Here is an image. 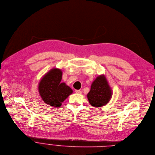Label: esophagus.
<instances>
[{"instance_id":"1","label":"esophagus","mask_w":155,"mask_h":155,"mask_svg":"<svg viewBox=\"0 0 155 155\" xmlns=\"http://www.w3.org/2000/svg\"><path fill=\"white\" fill-rule=\"evenodd\" d=\"M75 91L76 93H78V94H81V91L80 90H76Z\"/></svg>"}]
</instances>
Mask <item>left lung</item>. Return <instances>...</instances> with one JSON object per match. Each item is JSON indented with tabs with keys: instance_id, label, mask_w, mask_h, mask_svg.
<instances>
[{
	"instance_id": "1",
	"label": "left lung",
	"mask_w": 155,
	"mask_h": 155,
	"mask_svg": "<svg viewBox=\"0 0 155 155\" xmlns=\"http://www.w3.org/2000/svg\"><path fill=\"white\" fill-rule=\"evenodd\" d=\"M112 96V90L104 74L97 76L93 81L87 98L90 104L95 107L107 104Z\"/></svg>"
}]
</instances>
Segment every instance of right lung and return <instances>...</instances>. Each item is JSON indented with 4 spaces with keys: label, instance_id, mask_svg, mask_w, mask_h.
<instances>
[{
    "label": "right lung",
    "instance_id": "obj_1",
    "mask_svg": "<svg viewBox=\"0 0 155 155\" xmlns=\"http://www.w3.org/2000/svg\"><path fill=\"white\" fill-rule=\"evenodd\" d=\"M62 70L53 68L46 73L38 83V91L41 99L47 104L59 107L69 95L73 93L72 88L61 82Z\"/></svg>",
    "mask_w": 155,
    "mask_h": 155
}]
</instances>
